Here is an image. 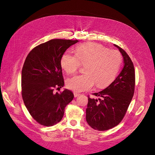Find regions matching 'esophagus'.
<instances>
[{
  "mask_svg": "<svg viewBox=\"0 0 155 155\" xmlns=\"http://www.w3.org/2000/svg\"><path fill=\"white\" fill-rule=\"evenodd\" d=\"M74 97H76L79 96L80 95V94H78V93L74 92Z\"/></svg>",
  "mask_w": 155,
  "mask_h": 155,
  "instance_id": "34e87169",
  "label": "esophagus"
}]
</instances>
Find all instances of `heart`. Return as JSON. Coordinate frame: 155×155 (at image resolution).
Here are the masks:
<instances>
[{
    "mask_svg": "<svg viewBox=\"0 0 155 155\" xmlns=\"http://www.w3.org/2000/svg\"><path fill=\"white\" fill-rule=\"evenodd\" d=\"M121 58L115 50H107L96 43H87L75 49V55L65 53L61 59V66L68 74L77 72L80 64H85V74L70 78L67 87L76 92L91 90L94 83L98 88L110 83L118 73Z\"/></svg>",
    "mask_w": 155,
    "mask_h": 155,
    "instance_id": "obj_1",
    "label": "heart"
}]
</instances>
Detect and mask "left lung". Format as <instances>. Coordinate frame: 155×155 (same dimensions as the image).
<instances>
[{
	"instance_id": "1",
	"label": "left lung",
	"mask_w": 155,
	"mask_h": 155,
	"mask_svg": "<svg viewBox=\"0 0 155 155\" xmlns=\"http://www.w3.org/2000/svg\"><path fill=\"white\" fill-rule=\"evenodd\" d=\"M124 58V67L110 85L99 92L94 93L97 98L88 97L86 120L91 127L97 130L113 128L122 120L132 100L135 85L133 63L128 54L118 46Z\"/></svg>"
}]
</instances>
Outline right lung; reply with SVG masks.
<instances>
[{"label": "right lung", "instance_id": "obj_1", "mask_svg": "<svg viewBox=\"0 0 155 155\" xmlns=\"http://www.w3.org/2000/svg\"><path fill=\"white\" fill-rule=\"evenodd\" d=\"M78 40L51 39L41 44L28 55L21 74L22 96L27 110L39 124L53 126L62 120L65 107L74 98L71 91L54 92L63 87L61 66L64 51Z\"/></svg>", "mask_w": 155, "mask_h": 155}]
</instances>
